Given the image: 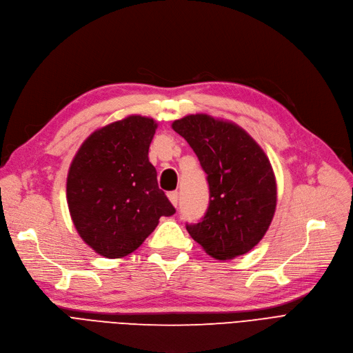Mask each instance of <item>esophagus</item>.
Listing matches in <instances>:
<instances>
[{
  "label": "esophagus",
  "instance_id": "obj_1",
  "mask_svg": "<svg viewBox=\"0 0 353 353\" xmlns=\"http://www.w3.org/2000/svg\"><path fill=\"white\" fill-rule=\"evenodd\" d=\"M168 199H169V201L172 203V205H175V207H176V204H178V200H179V194H178V191H172V192H169V194H168Z\"/></svg>",
  "mask_w": 353,
  "mask_h": 353
}]
</instances>
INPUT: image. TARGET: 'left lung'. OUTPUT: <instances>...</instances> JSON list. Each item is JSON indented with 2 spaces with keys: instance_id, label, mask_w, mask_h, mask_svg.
Returning <instances> with one entry per match:
<instances>
[{
  "instance_id": "obj_1",
  "label": "left lung",
  "mask_w": 353,
  "mask_h": 353,
  "mask_svg": "<svg viewBox=\"0 0 353 353\" xmlns=\"http://www.w3.org/2000/svg\"><path fill=\"white\" fill-rule=\"evenodd\" d=\"M207 174L210 204L203 221L187 225L207 255L230 261L255 248L276 208V179L270 158L241 125L204 112L172 123Z\"/></svg>"
}]
</instances>
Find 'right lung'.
<instances>
[{"label": "right lung", "instance_id": "1", "mask_svg": "<svg viewBox=\"0 0 353 353\" xmlns=\"http://www.w3.org/2000/svg\"><path fill=\"white\" fill-rule=\"evenodd\" d=\"M158 123L132 114L92 132L70 162L66 200L81 239L98 255L134 252L175 208L158 187L149 146Z\"/></svg>", "mask_w": 353, "mask_h": 353}]
</instances>
